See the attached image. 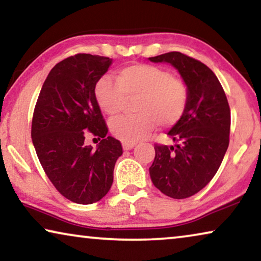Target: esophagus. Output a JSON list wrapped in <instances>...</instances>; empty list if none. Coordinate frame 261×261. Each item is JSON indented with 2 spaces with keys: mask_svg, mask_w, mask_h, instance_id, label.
I'll use <instances>...</instances> for the list:
<instances>
[{
  "mask_svg": "<svg viewBox=\"0 0 261 261\" xmlns=\"http://www.w3.org/2000/svg\"><path fill=\"white\" fill-rule=\"evenodd\" d=\"M122 145H123L124 150H131L132 147L136 145V143L135 142H122Z\"/></svg>",
  "mask_w": 261,
  "mask_h": 261,
  "instance_id": "1",
  "label": "esophagus"
}]
</instances>
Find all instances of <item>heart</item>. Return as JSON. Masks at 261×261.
I'll list each match as a JSON object with an SVG mask.
<instances>
[{"mask_svg": "<svg viewBox=\"0 0 261 261\" xmlns=\"http://www.w3.org/2000/svg\"><path fill=\"white\" fill-rule=\"evenodd\" d=\"M115 79L103 76L97 81L93 93L100 110L109 116L120 114L126 98L136 97V114L110 123L111 134L120 141H141L155 125L172 127L185 115L189 88L169 70L151 64H132L118 70Z\"/></svg>", "mask_w": 261, "mask_h": 261, "instance_id": "1", "label": "heart"}]
</instances>
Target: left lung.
Masks as SVG:
<instances>
[{
    "label": "left lung",
    "instance_id": "8db88e82",
    "mask_svg": "<svg viewBox=\"0 0 261 261\" xmlns=\"http://www.w3.org/2000/svg\"><path fill=\"white\" fill-rule=\"evenodd\" d=\"M149 60L173 65L189 88L185 115L168 132L177 144H154L150 166L151 180L159 191L184 199L204 189L223 162L230 143V106L215 72L200 61L178 51Z\"/></svg>",
    "mask_w": 261,
    "mask_h": 261
}]
</instances>
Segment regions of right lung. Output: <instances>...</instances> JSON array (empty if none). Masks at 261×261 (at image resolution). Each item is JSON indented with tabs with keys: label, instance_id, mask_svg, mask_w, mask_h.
<instances>
[{
	"label": "right lung",
	"instance_id": "right-lung-1",
	"mask_svg": "<svg viewBox=\"0 0 261 261\" xmlns=\"http://www.w3.org/2000/svg\"><path fill=\"white\" fill-rule=\"evenodd\" d=\"M111 64L109 57L77 54L49 72L35 106L31 138L44 172L62 196L88 205L102 199L114 181L119 141L108 126L95 98V85ZM101 139L95 150L85 136Z\"/></svg>",
	"mask_w": 261,
	"mask_h": 261
}]
</instances>
